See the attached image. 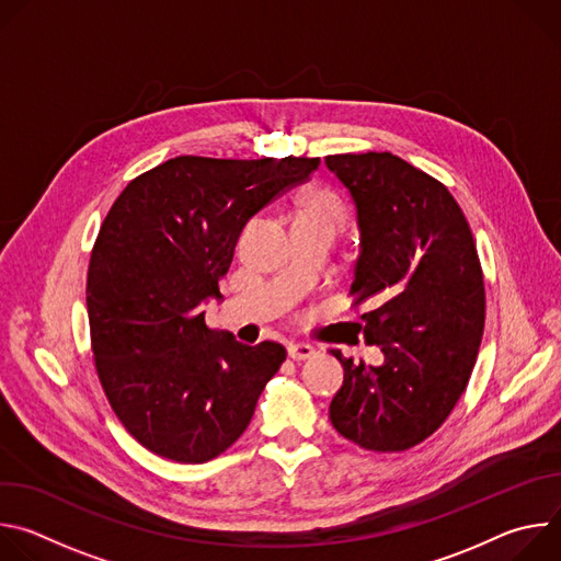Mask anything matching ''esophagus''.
<instances>
[{"instance_id": "1", "label": "esophagus", "mask_w": 561, "mask_h": 561, "mask_svg": "<svg viewBox=\"0 0 561 561\" xmlns=\"http://www.w3.org/2000/svg\"><path fill=\"white\" fill-rule=\"evenodd\" d=\"M314 346L310 344H288V357L295 359V362H304V359H310L314 355Z\"/></svg>"}]
</instances>
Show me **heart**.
I'll return each instance as SVG.
<instances>
[{"label":"heart","instance_id":"b5f03b06","mask_svg":"<svg viewBox=\"0 0 561 561\" xmlns=\"http://www.w3.org/2000/svg\"><path fill=\"white\" fill-rule=\"evenodd\" d=\"M299 221H324V224H331V226H340L342 221V206L337 202V197L329 191H310L304 195L301 204H299V213H297V219L295 224Z\"/></svg>","mask_w":561,"mask_h":561}]
</instances>
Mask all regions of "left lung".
I'll return each instance as SVG.
<instances>
[{
	"label": "left lung",
	"instance_id": "8db88e82",
	"mask_svg": "<svg viewBox=\"0 0 561 561\" xmlns=\"http://www.w3.org/2000/svg\"><path fill=\"white\" fill-rule=\"evenodd\" d=\"M359 232L351 295L373 310L357 333L383 362L333 355L344 383L331 402L340 435L399 453L433 435L472 373L484 333V275L470 226L448 188L390 152L329 154Z\"/></svg>",
	"mask_w": 561,
	"mask_h": 561
}]
</instances>
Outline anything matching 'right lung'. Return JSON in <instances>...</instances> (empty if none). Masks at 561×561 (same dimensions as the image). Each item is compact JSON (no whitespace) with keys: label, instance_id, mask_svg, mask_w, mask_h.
<instances>
[{"label":"right lung","instance_id":"right-lung-1","mask_svg":"<svg viewBox=\"0 0 561 561\" xmlns=\"http://www.w3.org/2000/svg\"><path fill=\"white\" fill-rule=\"evenodd\" d=\"M319 159L182 154L133 180L91 255L87 306L98 375L150 453L202 463L247 431L282 344L249 346L206 327L239 232Z\"/></svg>","mask_w":561,"mask_h":561}]
</instances>
